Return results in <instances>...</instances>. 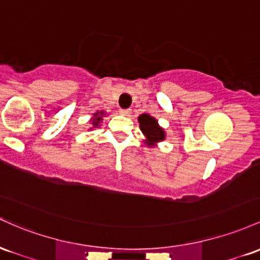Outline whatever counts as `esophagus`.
I'll return each mask as SVG.
<instances>
[{"label":"esophagus","mask_w":260,"mask_h":260,"mask_svg":"<svg viewBox=\"0 0 260 260\" xmlns=\"http://www.w3.org/2000/svg\"><path fill=\"white\" fill-rule=\"evenodd\" d=\"M119 113H120L121 115H125V116H127V115L130 114L131 112H130L129 109H120V110H119Z\"/></svg>","instance_id":"1"}]
</instances>
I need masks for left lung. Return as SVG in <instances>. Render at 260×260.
Instances as JSON below:
<instances>
[{
	"label": "left lung",
	"instance_id": "8db88e82",
	"mask_svg": "<svg viewBox=\"0 0 260 260\" xmlns=\"http://www.w3.org/2000/svg\"><path fill=\"white\" fill-rule=\"evenodd\" d=\"M139 124L140 129H141L142 134L145 135V142L150 147H152L157 144L161 142L166 139V133L158 125V121L151 116L150 114H141L139 116Z\"/></svg>",
	"mask_w": 260,
	"mask_h": 260
}]
</instances>
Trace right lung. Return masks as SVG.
<instances>
[{
	"instance_id": "obj_1",
	"label": "right lung",
	"mask_w": 260,
	"mask_h": 260,
	"mask_svg": "<svg viewBox=\"0 0 260 260\" xmlns=\"http://www.w3.org/2000/svg\"><path fill=\"white\" fill-rule=\"evenodd\" d=\"M103 116H104V112H97L94 113L92 118V125L93 127H98L101 125V121L103 120Z\"/></svg>"
}]
</instances>
